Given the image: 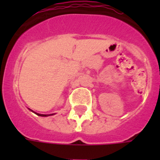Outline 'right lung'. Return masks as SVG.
I'll use <instances>...</instances> for the list:
<instances>
[{
  "mask_svg": "<svg viewBox=\"0 0 160 160\" xmlns=\"http://www.w3.org/2000/svg\"><path fill=\"white\" fill-rule=\"evenodd\" d=\"M30 109V110H31V111L34 112L33 110H31V109ZM34 113H35V114H37V115H39V116H42V117L50 116V115H53V114H38V113H36V112H34Z\"/></svg>",
  "mask_w": 160,
  "mask_h": 160,
  "instance_id": "add662e5",
  "label": "right lung"
}]
</instances>
